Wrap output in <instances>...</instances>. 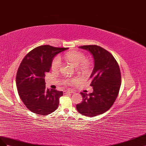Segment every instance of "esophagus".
<instances>
[{"label": "esophagus", "instance_id": "esophagus-1", "mask_svg": "<svg viewBox=\"0 0 146 146\" xmlns=\"http://www.w3.org/2000/svg\"><path fill=\"white\" fill-rule=\"evenodd\" d=\"M72 93H73V91H69V90H65L64 91V94L66 95L67 94H72Z\"/></svg>", "mask_w": 146, "mask_h": 146}]
</instances>
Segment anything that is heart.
I'll use <instances>...</instances> for the list:
<instances>
[{
    "label": "heart",
    "instance_id": "obj_1",
    "mask_svg": "<svg viewBox=\"0 0 146 146\" xmlns=\"http://www.w3.org/2000/svg\"><path fill=\"white\" fill-rule=\"evenodd\" d=\"M65 59L66 61L70 62L74 66H78L79 70L82 72H87L90 67L89 62L86 60V56L81 52L73 51L66 52L65 54ZM62 65L61 59L59 56H56L54 58L51 63V68L54 71L59 70ZM76 81L75 80H66L67 84Z\"/></svg>",
    "mask_w": 146,
    "mask_h": 146
}]
</instances>
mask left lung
I'll return each instance as SVG.
<instances>
[{"label":"left lung","instance_id":"1","mask_svg":"<svg viewBox=\"0 0 146 146\" xmlns=\"http://www.w3.org/2000/svg\"><path fill=\"white\" fill-rule=\"evenodd\" d=\"M92 55L94 68L90 78L93 92H81L82 101L76 105L77 111L83 115L94 117L103 114L113 105L121 85L119 66L110 52L97 45L79 47Z\"/></svg>","mask_w":146,"mask_h":146}]
</instances>
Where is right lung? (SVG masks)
<instances>
[{
  "instance_id": "right-lung-1",
  "label": "right lung",
  "mask_w": 146,
  "mask_h": 146,
  "mask_svg": "<svg viewBox=\"0 0 146 146\" xmlns=\"http://www.w3.org/2000/svg\"><path fill=\"white\" fill-rule=\"evenodd\" d=\"M66 49L40 46L29 52L21 63L16 74V87L21 100L34 113L48 115L59 106L63 92L46 89L44 78L51 68L54 57Z\"/></svg>"
}]
</instances>
